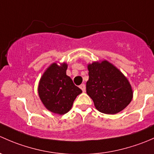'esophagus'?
Wrapping results in <instances>:
<instances>
[{"mask_svg": "<svg viewBox=\"0 0 154 154\" xmlns=\"http://www.w3.org/2000/svg\"><path fill=\"white\" fill-rule=\"evenodd\" d=\"M82 90V91L83 92H85V90H86V86H85V84H82V85H80V87H79Z\"/></svg>", "mask_w": 154, "mask_h": 154, "instance_id": "34e87169", "label": "esophagus"}]
</instances>
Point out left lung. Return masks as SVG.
Here are the masks:
<instances>
[{"label":"left lung","mask_w":154,"mask_h":154,"mask_svg":"<svg viewBox=\"0 0 154 154\" xmlns=\"http://www.w3.org/2000/svg\"><path fill=\"white\" fill-rule=\"evenodd\" d=\"M88 69L87 93L99 112L116 114L131 103L134 93L131 84L113 64L104 60L89 64Z\"/></svg>","instance_id":"obj_1"}]
</instances>
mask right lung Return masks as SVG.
Returning <instances> with one entry per match:
<instances>
[{"instance_id":"add662e5","label":"right lung","mask_w":154,"mask_h":154,"mask_svg":"<svg viewBox=\"0 0 154 154\" xmlns=\"http://www.w3.org/2000/svg\"><path fill=\"white\" fill-rule=\"evenodd\" d=\"M66 63L61 65L52 64L42 75L38 88L39 97L46 108L60 115L69 111L78 95L82 93L66 75Z\"/></svg>"}]
</instances>
